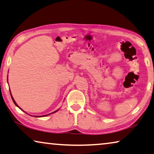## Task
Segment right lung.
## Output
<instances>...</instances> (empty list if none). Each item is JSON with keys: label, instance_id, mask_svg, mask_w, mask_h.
<instances>
[{"label": "right lung", "instance_id": "add662e5", "mask_svg": "<svg viewBox=\"0 0 154 154\" xmlns=\"http://www.w3.org/2000/svg\"><path fill=\"white\" fill-rule=\"evenodd\" d=\"M11 99H12V100H13L14 103H15V105H16V106H18V108H20V109H21V108H20V107H19V106H18V105H17V104H16V101H14V98H13V97H12V95H11ZM57 110H58V109H57ZM57 110H56V111H55V112H52V113H55V112H57ZM52 113H51V114H52ZM49 114H46V115H49ZM46 115H45V116H46ZM40 117H41V116H40Z\"/></svg>", "mask_w": 154, "mask_h": 154}]
</instances>
